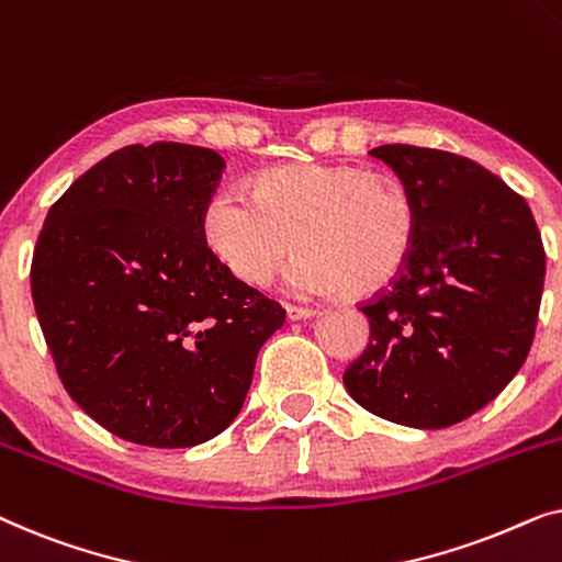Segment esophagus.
<instances>
[{
	"mask_svg": "<svg viewBox=\"0 0 562 562\" xmlns=\"http://www.w3.org/2000/svg\"><path fill=\"white\" fill-rule=\"evenodd\" d=\"M286 314H289V319H306V317H314V314H317V310H312V306L286 304Z\"/></svg>",
	"mask_w": 562,
	"mask_h": 562,
	"instance_id": "obj_1",
	"label": "esophagus"
}]
</instances>
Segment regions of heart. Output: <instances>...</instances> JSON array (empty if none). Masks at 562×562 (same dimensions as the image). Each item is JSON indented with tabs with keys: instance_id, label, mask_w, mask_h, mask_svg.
Here are the masks:
<instances>
[{
	"instance_id": "heart-1",
	"label": "heart",
	"mask_w": 562,
	"mask_h": 562,
	"mask_svg": "<svg viewBox=\"0 0 562 562\" xmlns=\"http://www.w3.org/2000/svg\"><path fill=\"white\" fill-rule=\"evenodd\" d=\"M212 256L248 286H266L291 252V283L312 294L371 296L409 263L419 206L409 183L350 164L260 171L248 199L217 191L199 214Z\"/></svg>"
}]
</instances>
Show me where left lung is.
<instances>
[{"instance_id":"obj_1","label":"left lung","mask_w":562,"mask_h":562,"mask_svg":"<svg viewBox=\"0 0 562 562\" xmlns=\"http://www.w3.org/2000/svg\"><path fill=\"white\" fill-rule=\"evenodd\" d=\"M409 183L419 237L404 271L360 304L371 337L342 381L375 417L458 425L502 394L532 348L544 248L525 199L471 158L371 150Z\"/></svg>"}]
</instances>
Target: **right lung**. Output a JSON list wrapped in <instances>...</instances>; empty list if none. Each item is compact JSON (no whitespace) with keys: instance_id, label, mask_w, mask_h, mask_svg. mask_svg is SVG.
Listing matches in <instances>:
<instances>
[{"instance_id":"right-lung-1","label":"right lung","mask_w":562,"mask_h":562,"mask_svg":"<svg viewBox=\"0 0 562 562\" xmlns=\"http://www.w3.org/2000/svg\"><path fill=\"white\" fill-rule=\"evenodd\" d=\"M222 168L199 145H127L79 176L37 235L30 286L60 383L127 442L191 448L220 435L286 319L199 233Z\"/></svg>"}]
</instances>
